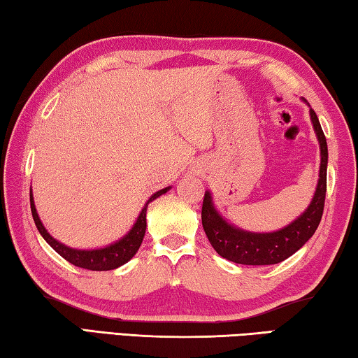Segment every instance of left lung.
Segmentation results:
<instances>
[{
    "instance_id": "8db88e82",
    "label": "left lung",
    "mask_w": 358,
    "mask_h": 358,
    "mask_svg": "<svg viewBox=\"0 0 358 358\" xmlns=\"http://www.w3.org/2000/svg\"><path fill=\"white\" fill-rule=\"evenodd\" d=\"M311 121L320 143V171L316 194L310 207L299 220L271 234H251L235 229L216 213L210 192H205L202 203V226L211 246L221 257L243 265H273L292 256L316 232L324 213L327 192V141L316 112L310 110Z\"/></svg>"
}]
</instances>
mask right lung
Wrapping results in <instances>:
<instances>
[{"label":"right lung","instance_id":"obj_1","mask_svg":"<svg viewBox=\"0 0 358 358\" xmlns=\"http://www.w3.org/2000/svg\"><path fill=\"white\" fill-rule=\"evenodd\" d=\"M169 191V187L166 189H161L155 192L153 196L150 197V201L145 205L143 210L141 211V215L137 217V222L134 224V227L131 229V232L126 235L124 238H121L117 243H113L107 248H101V250H93V251H80V250H72V248H68L59 243L55 238L50 237V234L47 232L45 227L42 226V222L38 216V211H36L34 207V201H33V194L29 196V203H31V213H33V220L36 227L41 232L42 237L50 245L53 250H55L59 256L63 259L68 260L72 265L80 266V268H87V270H93V271H106V270H113L118 268L120 265H123L128 262L129 259L134 257V254L137 252L138 248L142 245L143 235H145V229H147V207L151 201H155L156 197H159L161 194H164Z\"/></svg>","mask_w":358,"mask_h":358}]
</instances>
